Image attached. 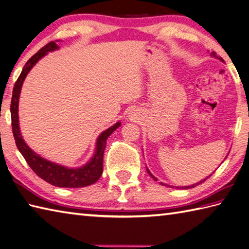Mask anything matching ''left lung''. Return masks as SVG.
<instances>
[{"label": "left lung", "instance_id": "left-lung-1", "mask_svg": "<svg viewBox=\"0 0 249 249\" xmlns=\"http://www.w3.org/2000/svg\"><path fill=\"white\" fill-rule=\"evenodd\" d=\"M210 55H211V56H212V57H214V58H217V59H219V60H220V62H224V59H223L222 57H218V56H217V55H216V53H215L214 51H213V52H211V54H210ZM226 158H227V157H226ZM226 158H225V159H226ZM147 173H148L149 175H150V176H151V178H153L154 180H156V181H158V179H157V178H156V177H154V176H153V175H152V174L150 173V170H149V169H148V167H147ZM211 175H212V174H211ZM211 175H210V176H211ZM210 176H208V177H207V178H204V179L200 180L199 182H197V183H196V184H192V185H189V186H171V185H167V184H164V183H163V182H160V183H161V184H162V185H164V186H169V187H176V189H180V190H186V189H192V187H194V186H197L198 184H200V183H202V182H204V181H206V180H207V179L209 178V177H210Z\"/></svg>", "mask_w": 249, "mask_h": 249}]
</instances>
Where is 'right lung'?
Instances as JSON below:
<instances>
[{"mask_svg": "<svg viewBox=\"0 0 249 249\" xmlns=\"http://www.w3.org/2000/svg\"><path fill=\"white\" fill-rule=\"evenodd\" d=\"M58 49L59 46L57 43L51 41L27 60L14 87L12 104H10V114H12V126L16 145L27 164L30 165V167L35 171L37 176H39L41 179L47 181L50 184L57 187H65V189H67V187L74 189V187H83L93 184L100 178L103 171V154L107 147V140L116 129L119 128L121 123L117 121L115 124L99 134L92 157L84 165L79 167H67L58 163L49 161L27 146L21 134L19 124V99L22 85H23L26 75L29 74L32 68L43 56H46L48 52H53Z\"/></svg>", "mask_w": 249, "mask_h": 249, "instance_id": "1", "label": "right lung"}]
</instances>
